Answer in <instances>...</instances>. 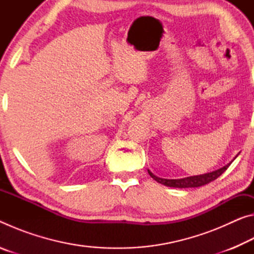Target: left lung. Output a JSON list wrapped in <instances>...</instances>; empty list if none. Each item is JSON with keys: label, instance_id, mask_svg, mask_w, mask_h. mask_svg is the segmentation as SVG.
Returning a JSON list of instances; mask_svg holds the SVG:
<instances>
[{"label": "left lung", "instance_id": "left-lung-1", "mask_svg": "<svg viewBox=\"0 0 254 254\" xmlns=\"http://www.w3.org/2000/svg\"><path fill=\"white\" fill-rule=\"evenodd\" d=\"M238 157V156H236ZM235 157V158H236ZM234 158V159H235ZM233 159V160H234ZM232 160V161H233ZM232 161L230 163H227L226 166L222 167V168L214 170L212 173H207L204 175H198V176H190V177H186V178H180V179H165V178H159L157 177L156 175H153L151 171L148 170L149 175L151 176V178H153L156 182H158L159 184L165 185V186L168 187H175V188H191V187H200L204 186V185L208 184L213 180L216 179L217 177L224 173V171L229 168V166L232 163Z\"/></svg>", "mask_w": 254, "mask_h": 254}]
</instances>
